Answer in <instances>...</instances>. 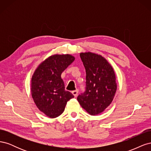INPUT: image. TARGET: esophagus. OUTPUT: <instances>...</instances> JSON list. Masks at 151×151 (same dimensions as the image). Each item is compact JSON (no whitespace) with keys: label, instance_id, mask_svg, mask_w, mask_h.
I'll return each mask as SVG.
<instances>
[{"label":"esophagus","instance_id":"esophagus-1","mask_svg":"<svg viewBox=\"0 0 151 151\" xmlns=\"http://www.w3.org/2000/svg\"><path fill=\"white\" fill-rule=\"evenodd\" d=\"M78 93H79V90L78 89H76L75 91H73L72 92V93L73 94V95H74L75 97H77V94H78Z\"/></svg>","mask_w":151,"mask_h":151}]
</instances>
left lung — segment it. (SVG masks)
<instances>
[{
	"mask_svg": "<svg viewBox=\"0 0 151 151\" xmlns=\"http://www.w3.org/2000/svg\"><path fill=\"white\" fill-rule=\"evenodd\" d=\"M86 72V91L77 96L81 106L91 115L102 113L113 101L116 91L112 66L103 57L91 52L81 53Z\"/></svg>",
	"mask_w": 151,
	"mask_h": 151,
	"instance_id": "8db88e82",
	"label": "left lung"
}]
</instances>
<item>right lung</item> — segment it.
I'll list each match as a JSON object with an SVG mask.
<instances>
[{"label": "right lung", "mask_w": 151, "mask_h": 151, "mask_svg": "<svg viewBox=\"0 0 151 151\" xmlns=\"http://www.w3.org/2000/svg\"><path fill=\"white\" fill-rule=\"evenodd\" d=\"M70 55H54L39 65L32 76L31 92L36 106L47 116H60L74 96L65 90L61 74L74 61Z\"/></svg>", "instance_id": "right-lung-1"}]
</instances>
